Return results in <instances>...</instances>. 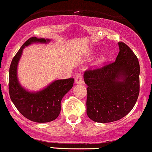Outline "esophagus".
I'll use <instances>...</instances> for the list:
<instances>
[{"instance_id": "1", "label": "esophagus", "mask_w": 152, "mask_h": 152, "mask_svg": "<svg viewBox=\"0 0 152 152\" xmlns=\"http://www.w3.org/2000/svg\"><path fill=\"white\" fill-rule=\"evenodd\" d=\"M75 83H76V84H81L83 83L82 76H81V73H78V74H76V77H75Z\"/></svg>"}]
</instances>
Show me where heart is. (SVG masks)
I'll return each instance as SVG.
<instances>
[{
  "label": "heart",
  "instance_id": "heart-1",
  "mask_svg": "<svg viewBox=\"0 0 152 152\" xmlns=\"http://www.w3.org/2000/svg\"><path fill=\"white\" fill-rule=\"evenodd\" d=\"M104 56H102V57L99 58L97 61V64H100V63L102 62L103 61H104Z\"/></svg>",
  "mask_w": 152,
  "mask_h": 152
}]
</instances>
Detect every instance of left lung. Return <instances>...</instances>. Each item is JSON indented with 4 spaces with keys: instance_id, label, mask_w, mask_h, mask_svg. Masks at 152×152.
<instances>
[{
    "instance_id": "obj_1",
    "label": "left lung",
    "mask_w": 152,
    "mask_h": 152,
    "mask_svg": "<svg viewBox=\"0 0 152 152\" xmlns=\"http://www.w3.org/2000/svg\"><path fill=\"white\" fill-rule=\"evenodd\" d=\"M115 62L84 73L87 85L86 114L97 123L121 119L133 109L139 94L140 66L131 48L118 42Z\"/></svg>"
}]
</instances>
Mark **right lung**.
<instances>
[{"instance_id":"add662e5","label":"right lung","mask_w":152,"mask_h":152,"mask_svg":"<svg viewBox=\"0 0 152 152\" xmlns=\"http://www.w3.org/2000/svg\"><path fill=\"white\" fill-rule=\"evenodd\" d=\"M49 39L29 38L24 43L11 61L9 68V94L16 109L25 118L36 123H48L54 121L61 113V102L65 94L73 87V79H60L53 81L38 91H29L20 84L17 68L23 50L34 43L46 44Z\"/></svg>"}]
</instances>
